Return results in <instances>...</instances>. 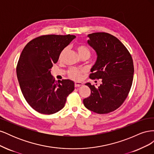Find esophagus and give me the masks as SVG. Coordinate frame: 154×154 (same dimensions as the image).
<instances>
[{"label": "esophagus", "instance_id": "esophagus-1", "mask_svg": "<svg viewBox=\"0 0 154 154\" xmlns=\"http://www.w3.org/2000/svg\"><path fill=\"white\" fill-rule=\"evenodd\" d=\"M74 85H75L76 87H78L83 85V83L82 82H76L75 83H74Z\"/></svg>", "mask_w": 154, "mask_h": 154}]
</instances>
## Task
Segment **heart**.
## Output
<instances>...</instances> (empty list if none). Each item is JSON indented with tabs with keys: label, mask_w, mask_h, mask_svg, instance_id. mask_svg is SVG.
<instances>
[{
	"label": "heart",
	"mask_w": 154,
	"mask_h": 154,
	"mask_svg": "<svg viewBox=\"0 0 154 154\" xmlns=\"http://www.w3.org/2000/svg\"><path fill=\"white\" fill-rule=\"evenodd\" d=\"M77 51L78 52L79 55H80V57H87L88 58H89L91 57V51L90 49H88L87 47L85 45H79L77 47ZM65 51L66 50H63L62 52L61 53L60 55V60L62 59V56L63 55L64 53H65ZM84 72V71L82 69H78L76 68H72L69 70V76L70 78H71L73 80H80L82 77V74Z\"/></svg>",
	"instance_id": "obj_1"
}]
</instances>
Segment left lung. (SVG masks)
I'll return each mask as SVG.
<instances>
[{"label": "left lung", "instance_id": "obj_1", "mask_svg": "<svg viewBox=\"0 0 154 154\" xmlns=\"http://www.w3.org/2000/svg\"><path fill=\"white\" fill-rule=\"evenodd\" d=\"M87 36L88 45L97 54L89 77L92 80L101 79L102 83L97 87L85 83L91 92L83 102L94 112L107 114L118 109L127 98L133 81V60L125 46L114 36L94 32Z\"/></svg>", "mask_w": 154, "mask_h": 154}]
</instances>
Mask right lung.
Returning <instances> with one entry per match:
<instances>
[{
	"label": "right lung",
	"instance_id": "right-lung-1",
	"mask_svg": "<svg viewBox=\"0 0 154 154\" xmlns=\"http://www.w3.org/2000/svg\"><path fill=\"white\" fill-rule=\"evenodd\" d=\"M74 35H43L31 40L22 50L17 66V76L22 94L39 113L53 114L62 110L67 97L74 89L70 80L55 81L51 69Z\"/></svg>",
	"mask_w": 154,
	"mask_h": 154
}]
</instances>
